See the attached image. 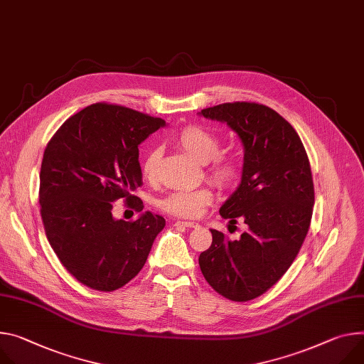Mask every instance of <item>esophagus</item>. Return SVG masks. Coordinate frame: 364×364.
I'll use <instances>...</instances> for the list:
<instances>
[{"label": "esophagus", "mask_w": 364, "mask_h": 364, "mask_svg": "<svg viewBox=\"0 0 364 364\" xmlns=\"http://www.w3.org/2000/svg\"><path fill=\"white\" fill-rule=\"evenodd\" d=\"M174 226H177V228H197V226H199V223L187 222V220H177V222H174Z\"/></svg>", "instance_id": "esophagus-1"}]
</instances>
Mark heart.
Segmentation results:
<instances>
[{
    "label": "heart",
    "instance_id": "b5f03b06",
    "mask_svg": "<svg viewBox=\"0 0 364 364\" xmlns=\"http://www.w3.org/2000/svg\"><path fill=\"white\" fill-rule=\"evenodd\" d=\"M176 142L194 159L202 164H208L206 174L212 183L218 187L226 188L234 186L241 174V167L237 158L220 154L222 141L212 130L190 124L183 127L176 135ZM159 161V152L151 148L142 161V176L146 180H152L156 173ZM213 193L208 187L194 190H177L170 193L159 202V208L167 213L181 218H196L202 209L210 205Z\"/></svg>",
    "mask_w": 364,
    "mask_h": 364
}]
</instances>
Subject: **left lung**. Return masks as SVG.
Instances as JSON below:
<instances>
[{
	"instance_id": "1",
	"label": "left lung",
	"mask_w": 364,
	"mask_h": 364,
	"mask_svg": "<svg viewBox=\"0 0 364 364\" xmlns=\"http://www.w3.org/2000/svg\"><path fill=\"white\" fill-rule=\"evenodd\" d=\"M200 114L225 122L244 145L241 184L219 213L247 225L234 241L210 229L200 270L226 299L247 302L282 279L306 238L315 203L311 164L291 124L267 106L234 102Z\"/></svg>"
}]
</instances>
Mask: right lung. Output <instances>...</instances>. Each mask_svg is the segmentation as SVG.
I'll list each match as a JSON object with an SVG mask.
<instances>
[{
  "mask_svg": "<svg viewBox=\"0 0 364 364\" xmlns=\"http://www.w3.org/2000/svg\"><path fill=\"white\" fill-rule=\"evenodd\" d=\"M162 126L159 117L95 103L71 116L46 145L39 188L45 232L62 266L94 290L113 291L134 279L165 226L132 194L142 186L138 146ZM119 198L141 216L114 220Z\"/></svg>",
  "mask_w": 364,
  "mask_h": 364,
  "instance_id": "add662e5",
  "label": "right lung"
}]
</instances>
